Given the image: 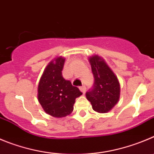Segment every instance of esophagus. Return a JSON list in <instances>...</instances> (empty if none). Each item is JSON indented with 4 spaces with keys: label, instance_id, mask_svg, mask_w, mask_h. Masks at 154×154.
<instances>
[{
    "label": "esophagus",
    "instance_id": "34e87169",
    "mask_svg": "<svg viewBox=\"0 0 154 154\" xmlns=\"http://www.w3.org/2000/svg\"><path fill=\"white\" fill-rule=\"evenodd\" d=\"M80 91L82 92V93H85V92H86V87L84 85L81 86V87H80Z\"/></svg>",
    "mask_w": 154,
    "mask_h": 154
}]
</instances>
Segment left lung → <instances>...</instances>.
<instances>
[{
	"label": "left lung",
	"instance_id": "obj_1",
	"mask_svg": "<svg viewBox=\"0 0 154 154\" xmlns=\"http://www.w3.org/2000/svg\"><path fill=\"white\" fill-rule=\"evenodd\" d=\"M94 77L91 90L86 93L94 111L106 113L117 104L120 97V85L117 77L98 55L89 58Z\"/></svg>",
	"mask_w": 154,
	"mask_h": 154
}]
</instances>
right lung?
Returning a JSON list of instances; mask_svg holds the SVG:
<instances>
[{
    "label": "right lung",
    "mask_w": 154,
    "mask_h": 154,
    "mask_svg": "<svg viewBox=\"0 0 154 154\" xmlns=\"http://www.w3.org/2000/svg\"><path fill=\"white\" fill-rule=\"evenodd\" d=\"M65 58L57 57L45 69L38 87V100L47 114L56 118L68 116L74 109L76 98L83 93L70 80L63 77Z\"/></svg>",
    "instance_id": "1"
}]
</instances>
